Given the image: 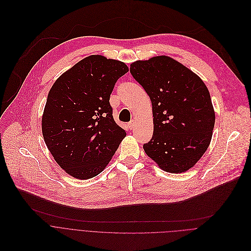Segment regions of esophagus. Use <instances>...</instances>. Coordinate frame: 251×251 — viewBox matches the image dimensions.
Wrapping results in <instances>:
<instances>
[{
	"label": "esophagus",
	"mask_w": 251,
	"mask_h": 251,
	"mask_svg": "<svg viewBox=\"0 0 251 251\" xmlns=\"http://www.w3.org/2000/svg\"><path fill=\"white\" fill-rule=\"evenodd\" d=\"M134 126H135V122H134V121H130V122L127 124V126H128L129 129H132V128L134 127Z\"/></svg>",
	"instance_id": "esophagus-1"
}]
</instances>
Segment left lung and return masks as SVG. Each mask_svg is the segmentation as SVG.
I'll list each match as a JSON object with an SVG mask.
<instances>
[{
    "mask_svg": "<svg viewBox=\"0 0 251 251\" xmlns=\"http://www.w3.org/2000/svg\"><path fill=\"white\" fill-rule=\"evenodd\" d=\"M130 74L152 104L153 135L145 153L167 172L193 167L208 149L215 112L205 83L178 61L162 55L130 64Z\"/></svg>",
    "mask_w": 251,
    "mask_h": 251,
    "instance_id": "1",
    "label": "left lung"
}]
</instances>
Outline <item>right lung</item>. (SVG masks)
Segmentation results:
<instances>
[{"label":"right lung","mask_w":251,"mask_h":251,"mask_svg":"<svg viewBox=\"0 0 251 251\" xmlns=\"http://www.w3.org/2000/svg\"><path fill=\"white\" fill-rule=\"evenodd\" d=\"M127 71L124 62L91 55L50 89L42 134L55 161L71 176L86 180L101 173L126 137L114 120L110 97Z\"/></svg>","instance_id":"obj_1"}]
</instances>
